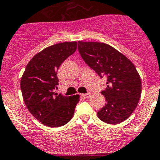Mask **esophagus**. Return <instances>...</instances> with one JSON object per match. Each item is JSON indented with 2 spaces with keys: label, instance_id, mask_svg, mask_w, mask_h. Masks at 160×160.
Segmentation results:
<instances>
[{
  "label": "esophagus",
  "instance_id": "obj_1",
  "mask_svg": "<svg viewBox=\"0 0 160 160\" xmlns=\"http://www.w3.org/2000/svg\"><path fill=\"white\" fill-rule=\"evenodd\" d=\"M81 96L83 97V98H88L90 96V93H83V94H81Z\"/></svg>",
  "mask_w": 160,
  "mask_h": 160
}]
</instances>
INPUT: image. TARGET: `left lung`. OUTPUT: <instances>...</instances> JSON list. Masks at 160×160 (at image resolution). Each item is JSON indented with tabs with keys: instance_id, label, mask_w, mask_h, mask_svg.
Returning <instances> with one entry per match:
<instances>
[{
	"instance_id": "1",
	"label": "left lung",
	"mask_w": 160,
	"mask_h": 160,
	"mask_svg": "<svg viewBox=\"0 0 160 160\" xmlns=\"http://www.w3.org/2000/svg\"><path fill=\"white\" fill-rule=\"evenodd\" d=\"M84 62L100 77H107L101 91L106 104L98 112L100 120L116 125L124 122L138 105L142 93L140 76L132 62L112 46L97 42H78Z\"/></svg>"
}]
</instances>
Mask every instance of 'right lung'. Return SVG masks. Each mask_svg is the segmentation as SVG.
<instances>
[{
    "mask_svg": "<svg viewBox=\"0 0 160 160\" xmlns=\"http://www.w3.org/2000/svg\"><path fill=\"white\" fill-rule=\"evenodd\" d=\"M77 42H66L49 46L29 61L21 79L24 102L31 114L51 128L66 125L72 119L78 94L72 97L56 93L57 71L66 59L77 50Z\"/></svg>",
    "mask_w": 160,
    "mask_h": 160,
    "instance_id": "add662e5",
    "label": "right lung"
}]
</instances>
